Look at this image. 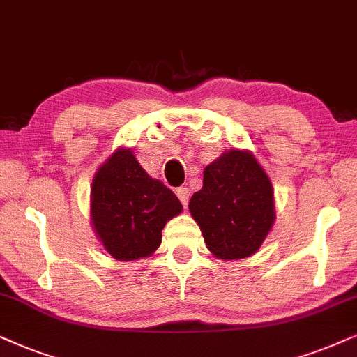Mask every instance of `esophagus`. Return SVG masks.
Instances as JSON below:
<instances>
[{"instance_id": "1", "label": "esophagus", "mask_w": 357, "mask_h": 357, "mask_svg": "<svg viewBox=\"0 0 357 357\" xmlns=\"http://www.w3.org/2000/svg\"><path fill=\"white\" fill-rule=\"evenodd\" d=\"M176 194H178V197H179V201H181V204L184 207H188L189 196H191V194H189V189L186 186H181V188L176 189Z\"/></svg>"}]
</instances>
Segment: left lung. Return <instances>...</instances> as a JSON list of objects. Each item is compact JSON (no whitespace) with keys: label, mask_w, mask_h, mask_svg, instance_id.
Listing matches in <instances>:
<instances>
[{"label":"left lung","mask_w":357,"mask_h":357,"mask_svg":"<svg viewBox=\"0 0 357 357\" xmlns=\"http://www.w3.org/2000/svg\"><path fill=\"white\" fill-rule=\"evenodd\" d=\"M212 254L238 260L259 250L275 220L267 173L249 151L224 153L206 166L202 188L189 201Z\"/></svg>","instance_id":"left-lung-1"}]
</instances>
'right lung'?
Segmentation results:
<instances>
[{"instance_id": "right-lung-1", "label": "right lung", "mask_w": 357, "mask_h": 357, "mask_svg": "<svg viewBox=\"0 0 357 357\" xmlns=\"http://www.w3.org/2000/svg\"><path fill=\"white\" fill-rule=\"evenodd\" d=\"M92 224L116 260L148 257L161 243L165 224L183 211L169 188L142 168L130 150H119L92 183Z\"/></svg>"}]
</instances>
